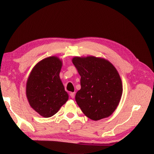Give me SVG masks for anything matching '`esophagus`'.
Here are the masks:
<instances>
[{
  "label": "esophagus",
  "mask_w": 154,
  "mask_h": 154,
  "mask_svg": "<svg viewBox=\"0 0 154 154\" xmlns=\"http://www.w3.org/2000/svg\"><path fill=\"white\" fill-rule=\"evenodd\" d=\"M69 95H70V96H71V98H74L75 97V92H71Z\"/></svg>",
  "instance_id": "esophagus-1"
}]
</instances>
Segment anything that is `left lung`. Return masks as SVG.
Returning <instances> with one entry per match:
<instances>
[{"mask_svg":"<svg viewBox=\"0 0 154 154\" xmlns=\"http://www.w3.org/2000/svg\"><path fill=\"white\" fill-rule=\"evenodd\" d=\"M72 62L81 76L75 100L83 114L94 121L107 118L118 106L122 94L121 77L105 58L75 57Z\"/></svg>","mask_w":154,"mask_h":154,"instance_id":"8db88e82","label":"left lung"}]
</instances>
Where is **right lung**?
I'll return each instance as SVG.
<instances>
[{"mask_svg":"<svg viewBox=\"0 0 154 154\" xmlns=\"http://www.w3.org/2000/svg\"><path fill=\"white\" fill-rule=\"evenodd\" d=\"M62 65V60L55 56L44 58L34 66L27 79L29 104L44 118L54 115L69 99L59 76Z\"/></svg>","mask_w":154,"mask_h":154,"instance_id":"1","label":"right lung"}]
</instances>
